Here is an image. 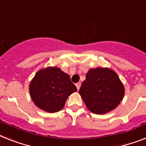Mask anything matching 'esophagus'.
Returning a JSON list of instances; mask_svg holds the SVG:
<instances>
[{
	"label": "esophagus",
	"instance_id": "obj_1",
	"mask_svg": "<svg viewBox=\"0 0 146 146\" xmlns=\"http://www.w3.org/2000/svg\"><path fill=\"white\" fill-rule=\"evenodd\" d=\"M76 86L77 89L79 90V88H80V87H81V83H80V82H78V83L76 84Z\"/></svg>",
	"mask_w": 146,
	"mask_h": 146
}]
</instances>
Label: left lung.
I'll return each mask as SVG.
<instances>
[{
  "label": "left lung",
  "mask_w": 146,
  "mask_h": 146,
  "mask_svg": "<svg viewBox=\"0 0 146 146\" xmlns=\"http://www.w3.org/2000/svg\"><path fill=\"white\" fill-rule=\"evenodd\" d=\"M87 108L94 114H105L119 105L124 88L118 75L108 68L91 69L79 89Z\"/></svg>",
  "instance_id": "obj_1"
}]
</instances>
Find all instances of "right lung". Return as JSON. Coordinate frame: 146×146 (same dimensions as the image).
Segmentation results:
<instances>
[{"label": "right lung", "instance_id": "obj_1", "mask_svg": "<svg viewBox=\"0 0 146 146\" xmlns=\"http://www.w3.org/2000/svg\"><path fill=\"white\" fill-rule=\"evenodd\" d=\"M29 89L35 105L48 112L60 111L67 98L77 91L70 76L58 67L38 71L31 82Z\"/></svg>", "mask_w": 146, "mask_h": 146}]
</instances>
